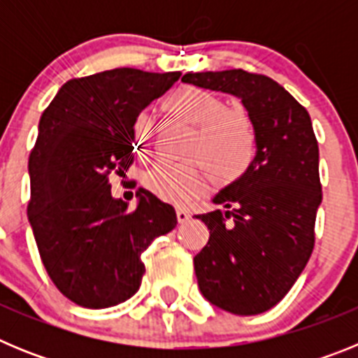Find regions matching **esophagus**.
<instances>
[{
    "label": "esophagus",
    "instance_id": "34e87169",
    "mask_svg": "<svg viewBox=\"0 0 358 358\" xmlns=\"http://www.w3.org/2000/svg\"><path fill=\"white\" fill-rule=\"evenodd\" d=\"M176 215H177V220H179V224L188 222L189 217H192V215H189L188 211H186V210H181V208H179V210L176 211Z\"/></svg>",
    "mask_w": 358,
    "mask_h": 358
}]
</instances>
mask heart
<instances>
[{
  "instance_id": "obj_1",
  "label": "heart",
  "mask_w": 358,
  "mask_h": 358,
  "mask_svg": "<svg viewBox=\"0 0 358 358\" xmlns=\"http://www.w3.org/2000/svg\"><path fill=\"white\" fill-rule=\"evenodd\" d=\"M164 113L189 125L185 156L189 161H159L141 177L147 192L172 204H185L206 188V173L215 186L240 182L255 166L258 131L248 110L227 107L222 96L199 85H182L163 102ZM131 143L138 156H147L154 143V120L138 113L131 122Z\"/></svg>"
}]
</instances>
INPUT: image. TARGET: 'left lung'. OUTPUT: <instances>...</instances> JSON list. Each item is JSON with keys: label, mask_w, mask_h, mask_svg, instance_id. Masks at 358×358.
<instances>
[{"label": "left lung", "mask_w": 358, "mask_h": 358, "mask_svg": "<svg viewBox=\"0 0 358 358\" xmlns=\"http://www.w3.org/2000/svg\"><path fill=\"white\" fill-rule=\"evenodd\" d=\"M181 80L238 96L258 131L252 170L213 199L227 211L197 217L210 240L194 264L208 301L236 315L262 314L287 296L314 251L322 189L312 120L262 73H186Z\"/></svg>", "instance_id": "left-lung-1"}]
</instances>
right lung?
Segmentation results:
<instances>
[{"mask_svg": "<svg viewBox=\"0 0 358 358\" xmlns=\"http://www.w3.org/2000/svg\"><path fill=\"white\" fill-rule=\"evenodd\" d=\"M179 77L116 68L71 78L41 116L28 220L50 280L75 305L107 308L134 296L141 252L177 226L176 210L147 189L132 210L113 199L109 177L134 163L132 118Z\"/></svg>", "mask_w": 358, "mask_h": 358, "instance_id": "1", "label": "right lung"}]
</instances>
